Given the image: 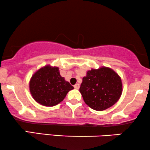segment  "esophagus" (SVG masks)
<instances>
[{
    "label": "esophagus",
    "instance_id": "obj_1",
    "mask_svg": "<svg viewBox=\"0 0 150 150\" xmlns=\"http://www.w3.org/2000/svg\"><path fill=\"white\" fill-rule=\"evenodd\" d=\"M74 87V88H75V89H79V87H80V85H79V84H76Z\"/></svg>",
    "mask_w": 150,
    "mask_h": 150
}]
</instances>
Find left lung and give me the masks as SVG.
Returning <instances> with one entry per match:
<instances>
[{
  "label": "left lung",
  "instance_id": "obj_1",
  "mask_svg": "<svg viewBox=\"0 0 150 150\" xmlns=\"http://www.w3.org/2000/svg\"><path fill=\"white\" fill-rule=\"evenodd\" d=\"M79 91L89 108L105 110L119 100L122 92L121 79L110 67L92 69L83 78Z\"/></svg>",
  "mask_w": 150,
  "mask_h": 150
}]
</instances>
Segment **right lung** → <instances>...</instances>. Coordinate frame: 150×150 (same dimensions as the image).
Segmentation results:
<instances>
[{"mask_svg":"<svg viewBox=\"0 0 150 150\" xmlns=\"http://www.w3.org/2000/svg\"><path fill=\"white\" fill-rule=\"evenodd\" d=\"M74 87L62 77L59 68L46 65L36 71L30 81V90L37 103L47 107L60 103Z\"/></svg>","mask_w":150,"mask_h":150,"instance_id":"right-lung-1","label":"right lung"}]
</instances>
